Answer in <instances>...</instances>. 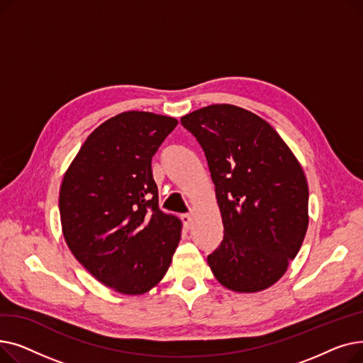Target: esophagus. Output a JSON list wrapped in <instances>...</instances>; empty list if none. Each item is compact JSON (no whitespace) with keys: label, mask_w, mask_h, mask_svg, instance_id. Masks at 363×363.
Wrapping results in <instances>:
<instances>
[{"label":"esophagus","mask_w":363,"mask_h":363,"mask_svg":"<svg viewBox=\"0 0 363 363\" xmlns=\"http://www.w3.org/2000/svg\"><path fill=\"white\" fill-rule=\"evenodd\" d=\"M181 220H182V223H184V228H186V230H189V228H191V222H193L191 215H189V213L181 215Z\"/></svg>","instance_id":"esophagus-1"}]
</instances>
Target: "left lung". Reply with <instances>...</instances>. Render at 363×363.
I'll return each mask as SVG.
<instances>
[{"label": "left lung", "mask_w": 363, "mask_h": 363, "mask_svg": "<svg viewBox=\"0 0 363 363\" xmlns=\"http://www.w3.org/2000/svg\"><path fill=\"white\" fill-rule=\"evenodd\" d=\"M201 145L216 189L223 240L207 256L216 279L238 293L271 287L306 235L309 188L278 132L255 113L213 104L181 118Z\"/></svg>", "instance_id": "left-lung-1"}]
</instances>
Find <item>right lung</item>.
<instances>
[{
	"instance_id": "add662e5",
	"label": "right lung",
	"mask_w": 363,
	"mask_h": 363,
	"mask_svg": "<svg viewBox=\"0 0 363 363\" xmlns=\"http://www.w3.org/2000/svg\"><path fill=\"white\" fill-rule=\"evenodd\" d=\"M178 121L125 111L95 129L60 188L63 235L73 256L107 287L143 294L164 277L182 223L159 207L151 159Z\"/></svg>"
}]
</instances>
